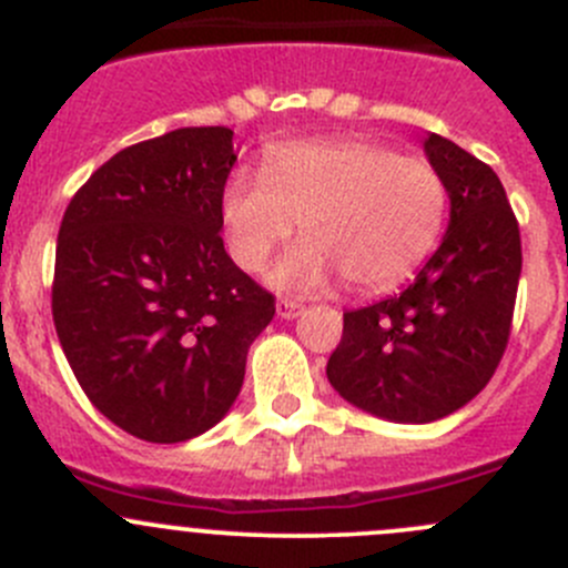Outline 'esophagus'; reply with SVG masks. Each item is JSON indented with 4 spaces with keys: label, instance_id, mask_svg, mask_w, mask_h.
<instances>
[{
    "label": "esophagus",
    "instance_id": "1",
    "mask_svg": "<svg viewBox=\"0 0 568 568\" xmlns=\"http://www.w3.org/2000/svg\"><path fill=\"white\" fill-rule=\"evenodd\" d=\"M302 313H305V307L296 305V302H288V300L277 302V316H280V318L291 321V318H300Z\"/></svg>",
    "mask_w": 568,
    "mask_h": 568
}]
</instances>
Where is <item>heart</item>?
<instances>
[{
	"instance_id": "1",
	"label": "heart",
	"mask_w": 568,
	"mask_h": 568,
	"mask_svg": "<svg viewBox=\"0 0 568 568\" xmlns=\"http://www.w3.org/2000/svg\"><path fill=\"white\" fill-rule=\"evenodd\" d=\"M227 250L257 272L300 222L305 242L274 266V285L321 291L343 274L376 291L404 280L437 247L448 186L434 164L374 140H316L274 148L263 178L236 173L220 197Z\"/></svg>"
}]
</instances>
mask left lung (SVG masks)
<instances>
[{
	"label": "left lung",
	"instance_id": "1",
	"mask_svg": "<svg viewBox=\"0 0 568 568\" xmlns=\"http://www.w3.org/2000/svg\"><path fill=\"white\" fill-rule=\"evenodd\" d=\"M423 151L448 186V231L409 288L343 313L326 363L341 398L393 423H434L484 390L523 272L517 216L495 170L439 134Z\"/></svg>",
	"mask_w": 568,
	"mask_h": 568
}]
</instances>
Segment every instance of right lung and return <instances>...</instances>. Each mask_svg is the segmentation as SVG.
I'll list each match as a JSON object with an SVG mask.
<instances>
[{
    "label": "right lung",
    "mask_w": 568,
    "mask_h": 568,
    "mask_svg": "<svg viewBox=\"0 0 568 568\" xmlns=\"http://www.w3.org/2000/svg\"><path fill=\"white\" fill-rule=\"evenodd\" d=\"M233 164L231 129H175L114 153L62 216L57 337L95 409L145 443L216 426L274 316L220 236Z\"/></svg>",
    "instance_id": "add662e5"
}]
</instances>
